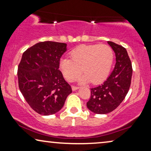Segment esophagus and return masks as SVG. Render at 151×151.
Returning a JSON list of instances; mask_svg holds the SVG:
<instances>
[{"label":"esophagus","instance_id":"esophagus-1","mask_svg":"<svg viewBox=\"0 0 151 151\" xmlns=\"http://www.w3.org/2000/svg\"><path fill=\"white\" fill-rule=\"evenodd\" d=\"M72 90L73 91H76V90H78V88H79V87L78 86H72Z\"/></svg>","mask_w":151,"mask_h":151}]
</instances>
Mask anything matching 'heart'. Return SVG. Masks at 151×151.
<instances>
[{
  "label": "heart",
  "instance_id": "b5f03b06",
  "mask_svg": "<svg viewBox=\"0 0 151 151\" xmlns=\"http://www.w3.org/2000/svg\"><path fill=\"white\" fill-rule=\"evenodd\" d=\"M71 59L63 58L59 67L66 80L73 82L79 77L81 69L84 76L80 82L97 84L106 78L113 61V51L106 45H80L70 53Z\"/></svg>",
  "mask_w": 151,
  "mask_h": 151
}]
</instances>
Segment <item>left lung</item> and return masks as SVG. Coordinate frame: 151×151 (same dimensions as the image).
I'll return each mask as SVG.
<instances>
[{"label": "left lung", "mask_w": 151, "mask_h": 151, "mask_svg": "<svg viewBox=\"0 0 151 151\" xmlns=\"http://www.w3.org/2000/svg\"><path fill=\"white\" fill-rule=\"evenodd\" d=\"M116 57L114 69L101 85L91 88L86 106L96 114H106L115 110L125 98L131 82L132 65L124 47L108 41Z\"/></svg>", "instance_id": "1"}]
</instances>
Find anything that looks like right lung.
<instances>
[{
    "mask_svg": "<svg viewBox=\"0 0 151 151\" xmlns=\"http://www.w3.org/2000/svg\"><path fill=\"white\" fill-rule=\"evenodd\" d=\"M67 44L45 41L27 49L18 67V86L26 102L42 115L55 114L63 108L71 86L64 79L59 63Z\"/></svg>",
    "mask_w": 151,
    "mask_h": 151,
    "instance_id": "add662e5",
    "label": "right lung"
}]
</instances>
